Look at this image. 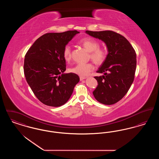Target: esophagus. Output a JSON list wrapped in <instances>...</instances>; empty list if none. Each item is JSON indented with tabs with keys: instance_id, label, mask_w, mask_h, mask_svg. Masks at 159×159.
I'll return each mask as SVG.
<instances>
[{
	"instance_id": "esophagus-1",
	"label": "esophagus",
	"mask_w": 159,
	"mask_h": 159,
	"mask_svg": "<svg viewBox=\"0 0 159 159\" xmlns=\"http://www.w3.org/2000/svg\"><path fill=\"white\" fill-rule=\"evenodd\" d=\"M86 79V77H82V76H80V80H83L84 79Z\"/></svg>"
}]
</instances>
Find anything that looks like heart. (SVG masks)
Returning a JSON list of instances; mask_svg holds the SVG:
<instances>
[{
    "mask_svg": "<svg viewBox=\"0 0 159 159\" xmlns=\"http://www.w3.org/2000/svg\"><path fill=\"white\" fill-rule=\"evenodd\" d=\"M79 43L90 52L91 58L96 64H101L106 60L108 55L107 50L99 46L97 40L91 38L82 39ZM63 57L66 61H70L71 58V48L69 46H65L63 50ZM94 69V66L91 63H79L70 69V71L79 76L85 77L88 76Z\"/></svg>",
    "mask_w": 159,
    "mask_h": 159,
    "instance_id": "obj_1",
    "label": "heart"
}]
</instances>
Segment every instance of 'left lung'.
<instances>
[{
    "label": "left lung",
    "mask_w": 159,
    "mask_h": 159,
    "mask_svg": "<svg viewBox=\"0 0 159 159\" xmlns=\"http://www.w3.org/2000/svg\"><path fill=\"white\" fill-rule=\"evenodd\" d=\"M85 33L104 42L108 50L106 60L97 71L103 75L95 77L98 86L93 95L101 104H114L126 94L134 82L135 51L126 38L113 31L86 30Z\"/></svg>",
    "instance_id": "obj_1"
}]
</instances>
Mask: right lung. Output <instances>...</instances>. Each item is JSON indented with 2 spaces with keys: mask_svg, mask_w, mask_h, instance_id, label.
<instances>
[{
  "mask_svg": "<svg viewBox=\"0 0 159 159\" xmlns=\"http://www.w3.org/2000/svg\"><path fill=\"white\" fill-rule=\"evenodd\" d=\"M78 33L76 30L46 33L38 38L25 54V79L35 96L46 106L66 104L80 80L75 73H64V48Z\"/></svg>",
  "mask_w": 159,
  "mask_h": 159,
  "instance_id": "1",
  "label": "right lung"
}]
</instances>
